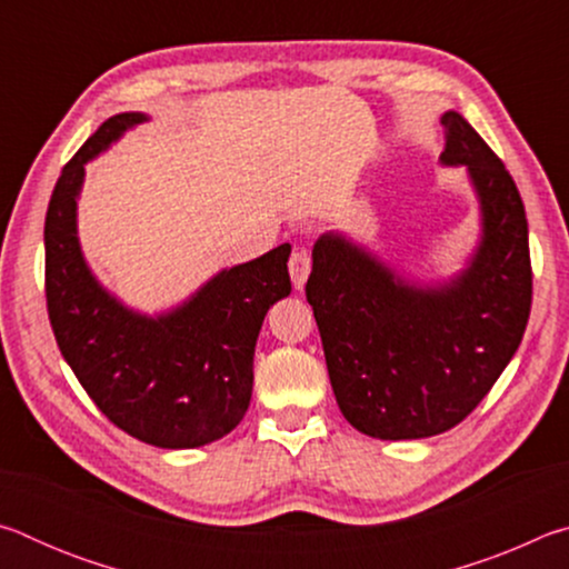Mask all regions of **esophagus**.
I'll list each match as a JSON object with an SVG mask.
<instances>
[{
  "mask_svg": "<svg viewBox=\"0 0 569 569\" xmlns=\"http://www.w3.org/2000/svg\"><path fill=\"white\" fill-rule=\"evenodd\" d=\"M288 271H291L293 286L301 291L308 273H311V256H308L303 248H296L291 253V261H288Z\"/></svg>",
  "mask_w": 569,
  "mask_h": 569,
  "instance_id": "obj_1",
  "label": "esophagus"
}]
</instances>
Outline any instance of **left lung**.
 I'll list each match as a JSON object with an SVG mask.
<instances>
[{"instance_id": "1", "label": "left lung", "mask_w": 569, "mask_h": 569, "mask_svg": "<svg viewBox=\"0 0 569 569\" xmlns=\"http://www.w3.org/2000/svg\"><path fill=\"white\" fill-rule=\"evenodd\" d=\"M441 124V162L467 166L481 206V243L467 271L419 288L326 233L306 283L339 409L377 439L435 437L465 421L515 356L532 308L515 180L459 112H445Z\"/></svg>"}]
</instances>
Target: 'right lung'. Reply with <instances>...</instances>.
I'll return each instance as SVG.
<instances>
[{"mask_svg":"<svg viewBox=\"0 0 569 569\" xmlns=\"http://www.w3.org/2000/svg\"><path fill=\"white\" fill-rule=\"evenodd\" d=\"M142 120L114 114L62 168L44 218L47 313L64 361L114 427L152 447L192 449L226 437L248 411L258 331L291 293V246L218 273L158 319L112 298L82 258L77 196L84 162Z\"/></svg>","mask_w":569,"mask_h":569,"instance_id":"add662e5","label":"right lung"}]
</instances>
